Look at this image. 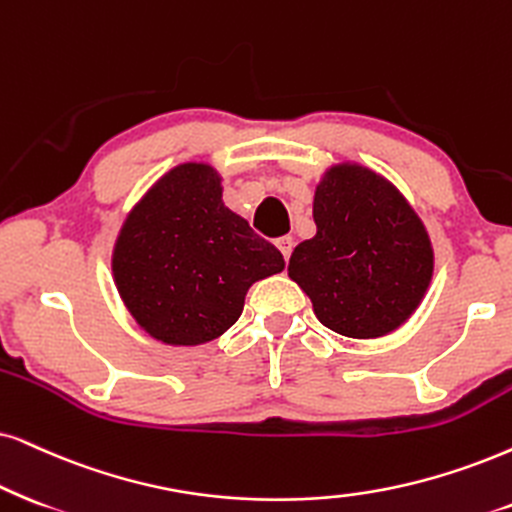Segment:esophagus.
Wrapping results in <instances>:
<instances>
[{"mask_svg": "<svg viewBox=\"0 0 512 512\" xmlns=\"http://www.w3.org/2000/svg\"><path fill=\"white\" fill-rule=\"evenodd\" d=\"M293 238L290 236H281V238H276V248L281 250V255H283V260H290V252H293Z\"/></svg>", "mask_w": 512, "mask_h": 512, "instance_id": "obj_1", "label": "esophagus"}]
</instances>
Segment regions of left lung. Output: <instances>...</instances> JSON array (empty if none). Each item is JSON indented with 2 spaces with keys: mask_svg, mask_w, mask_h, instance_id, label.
<instances>
[{
  "mask_svg": "<svg viewBox=\"0 0 512 512\" xmlns=\"http://www.w3.org/2000/svg\"><path fill=\"white\" fill-rule=\"evenodd\" d=\"M316 236L290 255L288 274L323 326L347 338L399 328L432 278V245L411 205L359 165L326 172L314 196Z\"/></svg>",
  "mask_w": 512,
  "mask_h": 512,
  "instance_id": "8db88e82",
  "label": "left lung"
}]
</instances>
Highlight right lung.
<instances>
[{
    "label": "right lung",
    "mask_w": 512,
    "mask_h": 512,
    "mask_svg": "<svg viewBox=\"0 0 512 512\" xmlns=\"http://www.w3.org/2000/svg\"><path fill=\"white\" fill-rule=\"evenodd\" d=\"M283 255L222 203L208 165L167 172L129 212L113 252L127 309L167 345H200L234 326L255 281L278 274Z\"/></svg>",
    "instance_id": "obj_1"
}]
</instances>
